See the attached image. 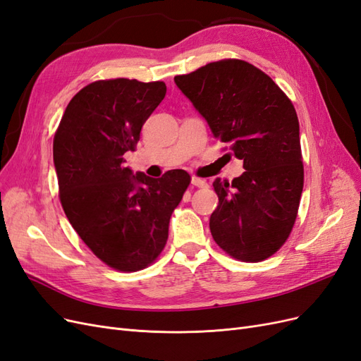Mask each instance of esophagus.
<instances>
[{
    "label": "esophagus",
    "instance_id": "esophagus-1",
    "mask_svg": "<svg viewBox=\"0 0 361 361\" xmlns=\"http://www.w3.org/2000/svg\"><path fill=\"white\" fill-rule=\"evenodd\" d=\"M191 183L194 185V187H199V188H204L206 185H207L203 179H199V178H195V176L191 178Z\"/></svg>",
    "mask_w": 361,
    "mask_h": 361
}]
</instances>
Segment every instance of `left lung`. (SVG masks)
Instances as JSON below:
<instances>
[{
	"mask_svg": "<svg viewBox=\"0 0 361 361\" xmlns=\"http://www.w3.org/2000/svg\"><path fill=\"white\" fill-rule=\"evenodd\" d=\"M174 82L212 135L244 161L245 171L232 183L220 178L214 182V241L238 260L272 256L292 231L304 185L300 123L292 102L267 73L235 59L174 76Z\"/></svg>",
	"mask_w": 361,
	"mask_h": 361,
	"instance_id": "1",
	"label": "left lung"
}]
</instances>
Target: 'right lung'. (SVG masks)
Returning <instances> with one entry per match:
<instances>
[{
  "label": "right lung",
  "mask_w": 361,
  "mask_h": 361,
  "mask_svg": "<svg viewBox=\"0 0 361 361\" xmlns=\"http://www.w3.org/2000/svg\"><path fill=\"white\" fill-rule=\"evenodd\" d=\"M166 92L162 81H94L72 97L54 137L64 214L84 244L118 271L143 269L159 256L191 180L185 170L149 178L125 167L123 155L135 150Z\"/></svg>",
  "instance_id": "obj_1"
}]
</instances>
